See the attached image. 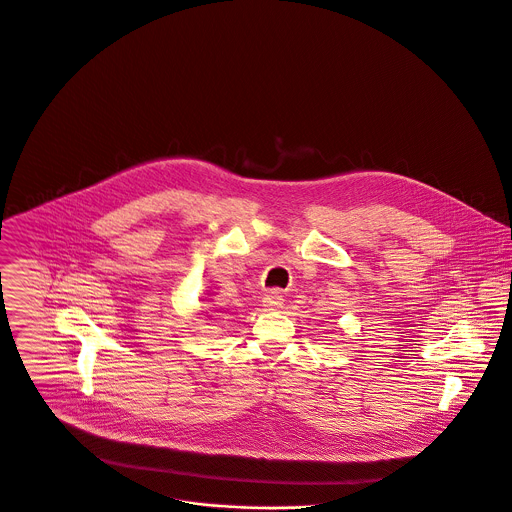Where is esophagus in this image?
<instances>
[{
	"mask_svg": "<svg viewBox=\"0 0 512 512\" xmlns=\"http://www.w3.org/2000/svg\"><path fill=\"white\" fill-rule=\"evenodd\" d=\"M265 306H267L269 310H278V308H282V296H280V292H271V294H267V298H265Z\"/></svg>",
	"mask_w": 512,
	"mask_h": 512,
	"instance_id": "1",
	"label": "esophagus"
}]
</instances>
